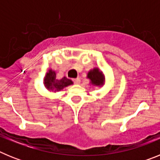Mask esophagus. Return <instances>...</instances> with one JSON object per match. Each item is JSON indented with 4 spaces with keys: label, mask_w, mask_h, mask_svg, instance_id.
Here are the masks:
<instances>
[{
    "label": "esophagus",
    "mask_w": 160,
    "mask_h": 160,
    "mask_svg": "<svg viewBox=\"0 0 160 160\" xmlns=\"http://www.w3.org/2000/svg\"><path fill=\"white\" fill-rule=\"evenodd\" d=\"M73 82L75 83V84H79V83H80V78H73Z\"/></svg>",
    "instance_id": "esophagus-1"
}]
</instances>
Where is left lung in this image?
<instances>
[{
  "mask_svg": "<svg viewBox=\"0 0 160 160\" xmlns=\"http://www.w3.org/2000/svg\"><path fill=\"white\" fill-rule=\"evenodd\" d=\"M87 78L90 80V83L94 86L102 87L105 82V76L98 68H94L87 73Z\"/></svg>",
  "mask_w": 160,
  "mask_h": 160,
  "instance_id": "left-lung-1",
  "label": "left lung"
}]
</instances>
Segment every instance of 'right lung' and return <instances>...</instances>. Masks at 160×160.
<instances>
[{
    "mask_svg": "<svg viewBox=\"0 0 160 160\" xmlns=\"http://www.w3.org/2000/svg\"><path fill=\"white\" fill-rule=\"evenodd\" d=\"M73 84V82L70 79H68L66 77H63L62 78L57 79L56 78V73L54 70H49L46 73V77L44 78V85L47 90L50 91H60L65 87Z\"/></svg>",
    "mask_w": 160,
    "mask_h": 160,
    "instance_id": "right-lung-1",
    "label": "right lung"
}]
</instances>
